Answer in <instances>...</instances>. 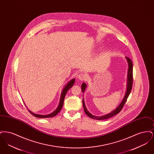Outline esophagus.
Listing matches in <instances>:
<instances>
[{
	"label": "esophagus",
	"mask_w": 154,
	"mask_h": 154,
	"mask_svg": "<svg viewBox=\"0 0 154 154\" xmlns=\"http://www.w3.org/2000/svg\"><path fill=\"white\" fill-rule=\"evenodd\" d=\"M78 79L81 81L85 80L87 79V76L85 74L80 73L78 75Z\"/></svg>",
	"instance_id": "esophagus-1"
}]
</instances>
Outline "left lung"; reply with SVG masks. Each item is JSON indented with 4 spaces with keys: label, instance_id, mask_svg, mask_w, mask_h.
<instances>
[{
    "label": "left lung",
    "instance_id": "left-lung-1",
    "mask_svg": "<svg viewBox=\"0 0 154 154\" xmlns=\"http://www.w3.org/2000/svg\"><path fill=\"white\" fill-rule=\"evenodd\" d=\"M126 58L128 60V65H129V69H128V84H127V90H126V92L125 96L124 99L122 100V102L121 103V104L118 106L117 108L116 109L112 111V112H111L109 114L103 116L101 117H96L94 116L93 115H92L90 112H89L87 109L85 107V103L84 100L82 99V104H83V107H84V110L85 112V114L88 116L89 117L96 120H102V119H108L109 118L112 117L113 116H114L115 115L118 114L121 110L122 109L123 107L124 106L125 103L126 102L127 99L128 97V96L129 95L131 90H132V85H133V63H132V60L130 58H129L128 57H126ZM87 87V85L85 83H82L81 85V90L82 92H84L85 88Z\"/></svg>",
    "mask_w": 154,
    "mask_h": 154
}]
</instances>
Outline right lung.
<instances>
[{
    "label": "right lung",
    "mask_w": 154,
    "mask_h": 154,
    "mask_svg": "<svg viewBox=\"0 0 154 154\" xmlns=\"http://www.w3.org/2000/svg\"><path fill=\"white\" fill-rule=\"evenodd\" d=\"M74 81H75V79H72V80L70 81L66 85V86L65 87V88H63V91H62V94H61V96H60V102H59V104L58 107V108L55 110L53 112H52L51 114H48V115H39V114H35L32 112H31L30 110H29L30 113L37 118H51L53 117H55L56 115H57L59 112V111L61 110L62 107H63V102H64V99H65V97L66 95V93L67 92V91L70 89V88H72L73 85L74 83Z\"/></svg>",
    "instance_id": "1"
}]
</instances>
